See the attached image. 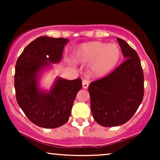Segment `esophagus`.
<instances>
[{"mask_svg":"<svg viewBox=\"0 0 160 160\" xmlns=\"http://www.w3.org/2000/svg\"><path fill=\"white\" fill-rule=\"evenodd\" d=\"M82 88H83V89H86V88H88V86H89V81H88L87 80H82Z\"/></svg>","mask_w":160,"mask_h":160,"instance_id":"1","label":"esophagus"}]
</instances>
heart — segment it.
Segmentation results:
<instances>
[{"label": "heart", "instance_id": "b5f03b06", "mask_svg": "<svg viewBox=\"0 0 160 160\" xmlns=\"http://www.w3.org/2000/svg\"><path fill=\"white\" fill-rule=\"evenodd\" d=\"M122 52L120 47L114 43L91 41L80 45L73 54L77 63H90L89 74L94 78L104 77L117 67L120 62Z\"/></svg>", "mask_w": 160, "mask_h": 160}]
</instances>
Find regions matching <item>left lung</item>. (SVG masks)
Instances as JSON below:
<instances>
[{
  "instance_id": "obj_1",
  "label": "left lung",
  "mask_w": 160,
  "mask_h": 160,
  "mask_svg": "<svg viewBox=\"0 0 160 160\" xmlns=\"http://www.w3.org/2000/svg\"><path fill=\"white\" fill-rule=\"evenodd\" d=\"M117 40L126 61L105 78L89 86L93 118L112 127L128 122L144 97V74L138 55L123 40Z\"/></svg>"
}]
</instances>
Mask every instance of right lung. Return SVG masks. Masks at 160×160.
I'll list each match as a JSON object with an SVG mask.
<instances>
[{"label":"right lung","instance_id":"obj_1","mask_svg":"<svg viewBox=\"0 0 160 160\" xmlns=\"http://www.w3.org/2000/svg\"><path fill=\"white\" fill-rule=\"evenodd\" d=\"M66 38L42 36L24 49L16 64L14 87L16 101L31 122L42 128H54L69 120L74 99L82 88L81 79H56L49 92L38 86L40 71L58 63Z\"/></svg>","mask_w":160,"mask_h":160}]
</instances>
